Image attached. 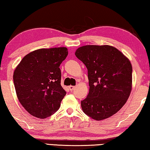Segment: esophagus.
<instances>
[{"label": "esophagus", "instance_id": "1", "mask_svg": "<svg viewBox=\"0 0 150 150\" xmlns=\"http://www.w3.org/2000/svg\"><path fill=\"white\" fill-rule=\"evenodd\" d=\"M68 87H69V89H70V90L71 91H73L74 89L75 86H71V85H70V86H69Z\"/></svg>", "mask_w": 150, "mask_h": 150}]
</instances>
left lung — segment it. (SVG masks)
<instances>
[{"instance_id": "obj_1", "label": "left lung", "mask_w": 150, "mask_h": 150, "mask_svg": "<svg viewBox=\"0 0 150 150\" xmlns=\"http://www.w3.org/2000/svg\"><path fill=\"white\" fill-rule=\"evenodd\" d=\"M88 70L89 92L81 101L83 112L95 120L113 116L123 107L132 90V65L110 45H86L75 52Z\"/></svg>"}]
</instances>
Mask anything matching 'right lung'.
I'll return each mask as SVG.
<instances>
[{"label":"right lung","mask_w":150,"mask_h":150,"mask_svg":"<svg viewBox=\"0 0 150 150\" xmlns=\"http://www.w3.org/2000/svg\"><path fill=\"white\" fill-rule=\"evenodd\" d=\"M66 47L40 49L28 53L17 65L13 82L19 101L34 117L46 118L59 110L66 94L61 86L60 64Z\"/></svg>","instance_id":"right-lung-1"}]
</instances>
